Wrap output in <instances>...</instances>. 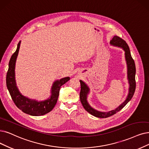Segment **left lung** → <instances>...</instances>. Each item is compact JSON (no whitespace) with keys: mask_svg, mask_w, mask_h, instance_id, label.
<instances>
[{"mask_svg":"<svg viewBox=\"0 0 149 149\" xmlns=\"http://www.w3.org/2000/svg\"><path fill=\"white\" fill-rule=\"evenodd\" d=\"M110 45L113 46L120 47L125 52V58L127 67V79L129 84L128 93L125 100L115 109L109 111L108 112L99 111L92 108L89 104L87 101V97L89 93H90V88L88 87V86L84 81L80 80L79 81L81 83V92L79 95L81 102L86 111H87L88 113H90L91 115L98 118L109 117L120 111L132 100L136 89V67L134 61L132 57V55H131L129 46L125 42V41L123 40L121 38L118 37V36H114L112 38V40L110 41Z\"/></svg>","mask_w":149,"mask_h":149,"instance_id":"8db88e82","label":"left lung"}]
</instances>
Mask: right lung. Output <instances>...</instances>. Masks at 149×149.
<instances>
[{"instance_id":"add662e5","label":"right lung","mask_w":149,"mask_h":149,"mask_svg":"<svg viewBox=\"0 0 149 149\" xmlns=\"http://www.w3.org/2000/svg\"><path fill=\"white\" fill-rule=\"evenodd\" d=\"M21 42V41H19L16 51L10 58L6 78L7 87L14 103L22 112L33 116H43L51 111L54 108L57 102L61 86L68 81L70 78V77H65L53 82L51 88V95L46 100L38 101L23 95L17 86L15 79V65Z\"/></svg>"}]
</instances>
